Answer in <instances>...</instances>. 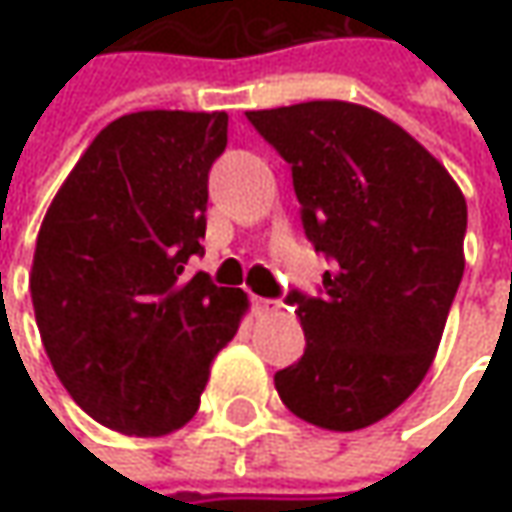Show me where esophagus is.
Segmentation results:
<instances>
[{
	"instance_id": "1",
	"label": "esophagus",
	"mask_w": 512,
	"mask_h": 512,
	"mask_svg": "<svg viewBox=\"0 0 512 512\" xmlns=\"http://www.w3.org/2000/svg\"><path fill=\"white\" fill-rule=\"evenodd\" d=\"M276 310H279V302L262 299V296H253V313H256V316H267V313H276Z\"/></svg>"
}]
</instances>
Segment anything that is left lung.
Instances as JSON below:
<instances>
[{"label": "left lung", "instance_id": "left-lung-1", "mask_svg": "<svg viewBox=\"0 0 512 512\" xmlns=\"http://www.w3.org/2000/svg\"><path fill=\"white\" fill-rule=\"evenodd\" d=\"M293 170L302 225L333 259L322 299L290 293L305 356L285 407L333 433L382 422L422 384L464 273L467 202L442 162L379 110L316 99L247 110Z\"/></svg>", "mask_w": 512, "mask_h": 512}]
</instances>
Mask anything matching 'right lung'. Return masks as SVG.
<instances>
[{"label": "right lung", "instance_id": "1", "mask_svg": "<svg viewBox=\"0 0 512 512\" xmlns=\"http://www.w3.org/2000/svg\"><path fill=\"white\" fill-rule=\"evenodd\" d=\"M225 145V110L119 116L42 219L30 267L39 336L73 402L116 433L185 427L250 307L239 287L185 273L205 253L207 170Z\"/></svg>", "mask_w": 512, "mask_h": 512}]
</instances>
